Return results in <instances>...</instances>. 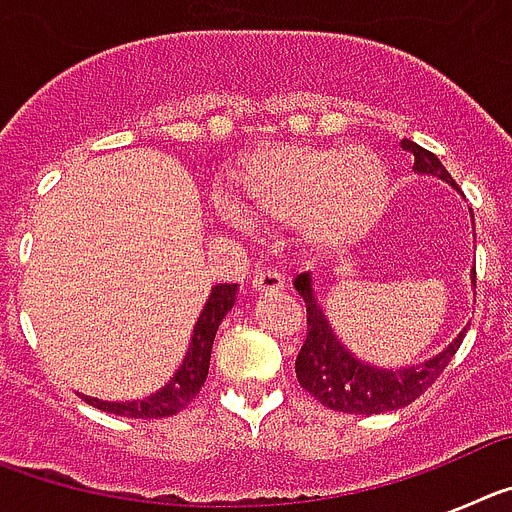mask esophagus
Wrapping results in <instances>:
<instances>
[{
    "instance_id": "obj_1",
    "label": "esophagus",
    "mask_w": 512,
    "mask_h": 512,
    "mask_svg": "<svg viewBox=\"0 0 512 512\" xmlns=\"http://www.w3.org/2000/svg\"><path fill=\"white\" fill-rule=\"evenodd\" d=\"M253 287L259 292H279V289H284V277L274 269H261L253 277Z\"/></svg>"
}]
</instances>
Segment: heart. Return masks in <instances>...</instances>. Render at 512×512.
I'll use <instances>...</instances> for the list:
<instances>
[{
    "mask_svg": "<svg viewBox=\"0 0 512 512\" xmlns=\"http://www.w3.org/2000/svg\"><path fill=\"white\" fill-rule=\"evenodd\" d=\"M235 215L292 225L307 248L336 251L364 238L390 200V176L364 148L287 146L253 156L228 184Z\"/></svg>",
    "mask_w": 512,
    "mask_h": 512,
    "instance_id": "b5f03b06",
    "label": "heart"
}]
</instances>
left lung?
Listing matches in <instances>:
<instances>
[{"mask_svg": "<svg viewBox=\"0 0 512 512\" xmlns=\"http://www.w3.org/2000/svg\"><path fill=\"white\" fill-rule=\"evenodd\" d=\"M402 151L413 153L415 174L436 176V179H441V182H446L459 192V184L451 179L449 171L443 169V164L431 151H425V148H420L418 143L408 138L402 140ZM295 289L300 292L307 307V338L295 361L297 382L315 400L323 402L325 408L338 410V413L377 415L405 408L436 382L438 374L449 366V361L454 359L461 341L467 336V328H461V333L449 346L438 351L436 356H431V359H425L423 364L384 369V366L361 361L338 338L323 305L318 302V295H315L310 271L297 274Z\"/></svg>", "mask_w": 512, "mask_h": 512, "instance_id": "8db88e82", "label": "left lung"}]
</instances>
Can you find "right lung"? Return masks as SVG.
Returning <instances> with one entry per match:
<instances>
[{
  "label": "right lung",
  "instance_id": "add662e5",
  "mask_svg": "<svg viewBox=\"0 0 512 512\" xmlns=\"http://www.w3.org/2000/svg\"><path fill=\"white\" fill-rule=\"evenodd\" d=\"M235 297H238V284H215L210 289V297H207L200 318L194 323L187 356L182 359V364L176 366V372L171 374L164 387H158L156 392L140 397V400L125 402L99 400V397L87 395L81 397L94 408L104 410V413L125 415V418H169V415H176L182 408H187L194 395L205 387L215 333L225 315L233 310Z\"/></svg>",
  "mask_w": 512,
  "mask_h": 512
}]
</instances>
